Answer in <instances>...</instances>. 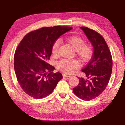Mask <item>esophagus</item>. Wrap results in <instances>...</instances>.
I'll return each mask as SVG.
<instances>
[{
  "label": "esophagus",
  "mask_w": 125,
  "mask_h": 125,
  "mask_svg": "<svg viewBox=\"0 0 125 125\" xmlns=\"http://www.w3.org/2000/svg\"><path fill=\"white\" fill-rule=\"evenodd\" d=\"M63 77H71V75H69V74H66V73H63Z\"/></svg>",
  "instance_id": "34e87169"
}]
</instances>
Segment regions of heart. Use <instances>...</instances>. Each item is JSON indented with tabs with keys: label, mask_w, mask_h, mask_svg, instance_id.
<instances>
[{
	"label": "heart",
	"mask_w": 125,
	"mask_h": 125,
	"mask_svg": "<svg viewBox=\"0 0 125 125\" xmlns=\"http://www.w3.org/2000/svg\"><path fill=\"white\" fill-rule=\"evenodd\" d=\"M68 42L76 49L77 53L82 60L86 61L91 57L93 50L91 45L85 43L84 39L77 36H74L69 37L67 39ZM61 44L60 39H57L53 44L52 52L53 54H57L60 46ZM80 63L76 59H64L57 62V68L61 71L66 73L73 72L76 68L80 66Z\"/></svg>",
	"instance_id": "1"
}]
</instances>
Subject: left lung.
<instances>
[{"label":"left lung","instance_id":"1","mask_svg":"<svg viewBox=\"0 0 125 125\" xmlns=\"http://www.w3.org/2000/svg\"><path fill=\"white\" fill-rule=\"evenodd\" d=\"M80 28L91 42L94 52L91 60L82 69L87 79L79 78V83L73 92L81 100L90 101L99 96L108 84L112 72V57L106 42L100 33L87 27Z\"/></svg>","mask_w":125,"mask_h":125}]
</instances>
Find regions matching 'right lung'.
<instances>
[{
  "label": "right lung",
  "instance_id": "add662e5",
  "mask_svg": "<svg viewBox=\"0 0 125 125\" xmlns=\"http://www.w3.org/2000/svg\"><path fill=\"white\" fill-rule=\"evenodd\" d=\"M71 27H43L27 34L14 55V69L18 81L24 92L36 99L52 93L62 79L61 73L52 72L54 66L47 62L54 42Z\"/></svg>",
  "mask_w": 125,
  "mask_h": 125
}]
</instances>
